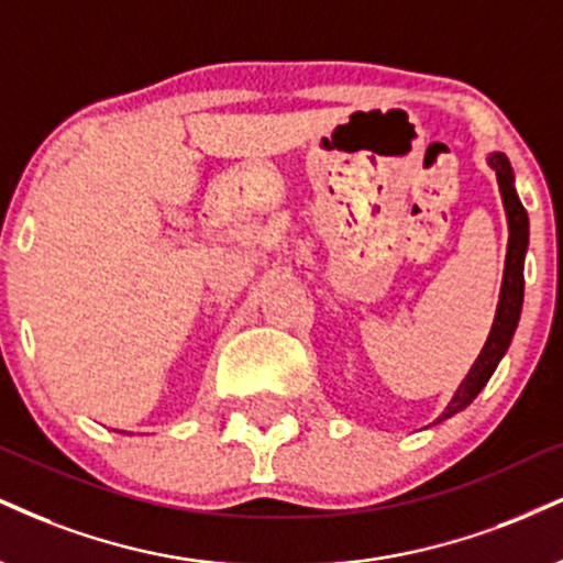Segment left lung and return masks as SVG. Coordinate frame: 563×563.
Listing matches in <instances>:
<instances>
[{"mask_svg": "<svg viewBox=\"0 0 563 563\" xmlns=\"http://www.w3.org/2000/svg\"><path fill=\"white\" fill-rule=\"evenodd\" d=\"M490 167L498 175L500 196H504L506 217H509V249H506V269H504V283H500V301L496 320H493L490 335L487 343L479 351L477 362L472 364L470 375L464 377V383L459 385L456 396L451 398L449 409L438 417V422L449 419L462 411L464 406H470L477 398V393L485 388L490 375L496 372L498 362L504 358L506 349H509L514 330H517L519 314H521V299H525V254H527V241H530V220H527L525 207H521L517 191H514V173L506 154H490Z\"/></svg>", "mask_w": 563, "mask_h": 563, "instance_id": "obj_1", "label": "left lung"}]
</instances>
